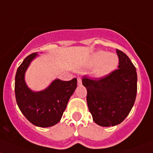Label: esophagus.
<instances>
[{
	"label": "esophagus",
	"mask_w": 153,
	"mask_h": 153,
	"mask_svg": "<svg viewBox=\"0 0 153 153\" xmlns=\"http://www.w3.org/2000/svg\"><path fill=\"white\" fill-rule=\"evenodd\" d=\"M77 83H78V85H81L82 84V80H81V78H77Z\"/></svg>",
	"instance_id": "34e87169"
}]
</instances>
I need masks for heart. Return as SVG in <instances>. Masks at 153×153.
<instances>
[{
    "mask_svg": "<svg viewBox=\"0 0 153 153\" xmlns=\"http://www.w3.org/2000/svg\"><path fill=\"white\" fill-rule=\"evenodd\" d=\"M92 63L98 64L96 74L99 76H104L109 74L117 68L119 59L116 54L106 53L105 51H98L92 57Z\"/></svg>",
    "mask_w": 153,
    "mask_h": 153,
    "instance_id": "obj_1",
    "label": "heart"
}]
</instances>
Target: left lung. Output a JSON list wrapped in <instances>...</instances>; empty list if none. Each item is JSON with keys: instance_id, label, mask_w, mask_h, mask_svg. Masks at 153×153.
<instances>
[{"instance_id": "obj_1", "label": "left lung", "mask_w": 153, "mask_h": 153, "mask_svg": "<svg viewBox=\"0 0 153 153\" xmlns=\"http://www.w3.org/2000/svg\"><path fill=\"white\" fill-rule=\"evenodd\" d=\"M118 69L99 79L82 78L87 102L93 120L102 127L115 126L131 112L137 94V73L125 53L117 49Z\"/></svg>"}]
</instances>
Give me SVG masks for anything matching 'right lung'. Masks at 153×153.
<instances>
[{
    "label": "right lung",
    "instance_id": "1",
    "mask_svg": "<svg viewBox=\"0 0 153 153\" xmlns=\"http://www.w3.org/2000/svg\"><path fill=\"white\" fill-rule=\"evenodd\" d=\"M36 55L32 53L24 59L16 74L15 93L18 106L26 119L35 126L48 127L60 121L69 98L74 94L77 79L69 81L55 79L46 90L33 92L27 88L24 74Z\"/></svg>",
    "mask_w": 153,
    "mask_h": 153
}]
</instances>
